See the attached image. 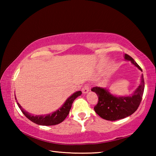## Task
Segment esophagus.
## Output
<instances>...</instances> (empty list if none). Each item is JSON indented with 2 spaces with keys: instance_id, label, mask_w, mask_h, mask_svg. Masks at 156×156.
<instances>
[{
  "instance_id": "34e87169",
  "label": "esophagus",
  "mask_w": 156,
  "mask_h": 156,
  "mask_svg": "<svg viewBox=\"0 0 156 156\" xmlns=\"http://www.w3.org/2000/svg\"><path fill=\"white\" fill-rule=\"evenodd\" d=\"M89 91V87L88 84H85V85L84 86V87L82 89V91H83V94H87L88 93Z\"/></svg>"
}]
</instances>
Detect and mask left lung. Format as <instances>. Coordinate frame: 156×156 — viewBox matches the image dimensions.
Instances as JSON below:
<instances>
[{
  "mask_svg": "<svg viewBox=\"0 0 156 156\" xmlns=\"http://www.w3.org/2000/svg\"><path fill=\"white\" fill-rule=\"evenodd\" d=\"M125 60L131 61L132 64L142 71L140 67L127 54L124 56ZM144 89L143 75L139 86L131 95L118 96L111 93L107 88L95 87L91 91L98 96V102L94 107V110L100 117L105 120L115 121L128 117L138 109L142 100Z\"/></svg>",
  "mask_w": 156,
  "mask_h": 156,
  "instance_id": "left-lung-1",
  "label": "left lung"
}]
</instances>
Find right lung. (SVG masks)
<instances>
[{
	"mask_svg": "<svg viewBox=\"0 0 156 156\" xmlns=\"http://www.w3.org/2000/svg\"><path fill=\"white\" fill-rule=\"evenodd\" d=\"M82 94L80 91H78L73 93L72 96H69L68 98L66 100L65 103L62 105L61 107H60L58 109H57L56 112H54L51 113L46 115H34V114L30 113L27 111H25L23 108L20 106V105L18 102L15 96V98L16 100V102L18 107L20 108L21 112H23L26 117L29 120H31V122L37 124L39 125L43 126H51V125H56L62 122L64 120L66 117L68 115L69 111L72 107L73 102L74 100L80 96Z\"/></svg>",
	"mask_w": 156,
	"mask_h": 156,
	"instance_id": "right-lung-1",
	"label": "right lung"
}]
</instances>
